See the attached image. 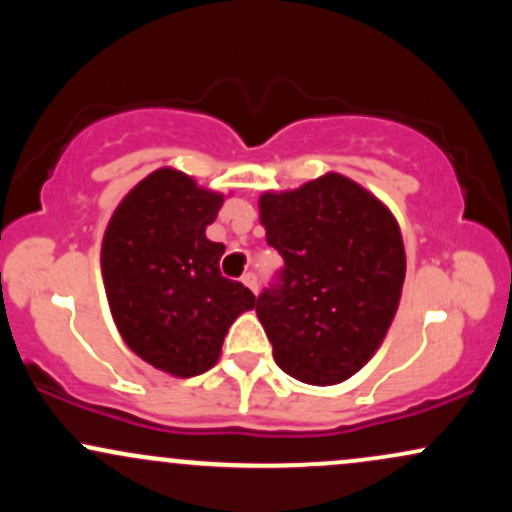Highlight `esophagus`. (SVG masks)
I'll return each instance as SVG.
<instances>
[{"label":"esophagus","mask_w":512,"mask_h":512,"mask_svg":"<svg viewBox=\"0 0 512 512\" xmlns=\"http://www.w3.org/2000/svg\"><path fill=\"white\" fill-rule=\"evenodd\" d=\"M243 284L248 286L252 293H257V286H260V281H257L255 272H248V274H243Z\"/></svg>","instance_id":"34e87169"}]
</instances>
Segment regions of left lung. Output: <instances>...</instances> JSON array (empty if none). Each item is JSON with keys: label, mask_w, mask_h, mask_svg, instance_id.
I'll return each mask as SVG.
<instances>
[{"label": "left lung", "mask_w": 512, "mask_h": 512, "mask_svg": "<svg viewBox=\"0 0 512 512\" xmlns=\"http://www.w3.org/2000/svg\"><path fill=\"white\" fill-rule=\"evenodd\" d=\"M260 221L284 257L257 296L274 361L308 385H337L368 363L397 313L407 257L395 216L339 173L264 192Z\"/></svg>", "instance_id": "obj_1"}]
</instances>
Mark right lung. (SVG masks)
I'll return each instance as SVG.
<instances>
[{
	"instance_id": "1",
	"label": "right lung",
	"mask_w": 512,
	"mask_h": 512,
	"mask_svg": "<svg viewBox=\"0 0 512 512\" xmlns=\"http://www.w3.org/2000/svg\"><path fill=\"white\" fill-rule=\"evenodd\" d=\"M223 195L173 168L154 170L115 209L101 267L115 325L129 349L178 378L219 361L233 320L255 308V293L226 279L223 243H211Z\"/></svg>"
}]
</instances>
